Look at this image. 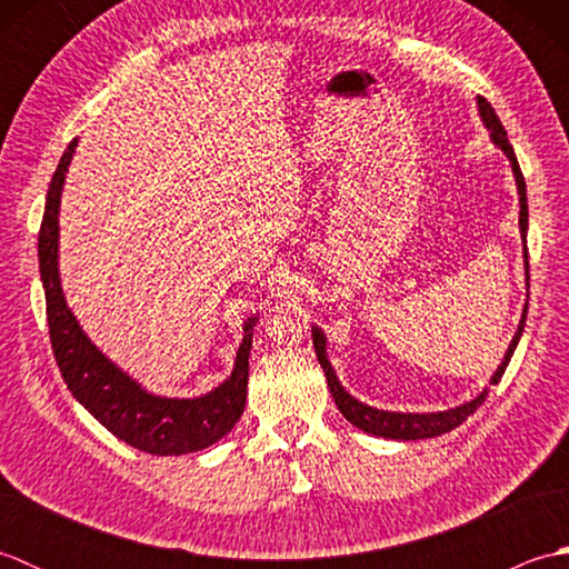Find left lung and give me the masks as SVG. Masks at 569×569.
<instances>
[{
  "instance_id": "8db88e82",
  "label": "left lung",
  "mask_w": 569,
  "mask_h": 569,
  "mask_svg": "<svg viewBox=\"0 0 569 569\" xmlns=\"http://www.w3.org/2000/svg\"><path fill=\"white\" fill-rule=\"evenodd\" d=\"M477 104H479V114H481V122L487 124V129L491 131V141L497 143V147L509 156L511 161V168H513V176H516V186H518V202H521V217H518V224H521V237H523V259H526V276H528V247H526V234H528V198H526V180H523V173H521V166H518V159L513 153V147L509 137H506V129L501 124V119L497 117V112H493V107L481 98H477ZM526 312H528V306L523 310V318H521V325H518V332L513 335V340L509 345V352H506L501 367L493 371L491 377V383H499L506 367H509V361L513 357V349L518 345V340H521L523 335V328H526ZM312 345H316V355H318V361L320 367L325 371V377H328V386H330V393L335 398L337 408H340V413L352 422V426H357L359 430L365 432H371L377 435V438H391V440H422V438H438V435L442 432H450L452 428L462 426V422L475 413V410L485 403L487 398V389L481 391L477 398H471L469 403L465 406H457V408H450V410H440V413H391V410H379V408H371L367 403L357 401V398L349 396L345 389L340 379H337V373L330 365L328 359V352H325V335L312 328Z\"/></svg>"
}]
</instances>
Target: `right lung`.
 Segmentation results:
<instances>
[{
  "instance_id": "add662e5",
  "label": "right lung",
  "mask_w": 569,
  "mask_h": 569,
  "mask_svg": "<svg viewBox=\"0 0 569 569\" xmlns=\"http://www.w3.org/2000/svg\"><path fill=\"white\" fill-rule=\"evenodd\" d=\"M78 141L68 143L66 153L51 178L46 196L43 222L39 232V266L46 291L48 332L53 355L70 393L98 418L119 440L149 455H188L210 447L234 428L244 413L249 381L251 328L244 325V340L239 345L232 377L200 398H161L129 379L112 365L90 337L82 332L76 316L66 306L58 276V210L66 173Z\"/></svg>"
}]
</instances>
